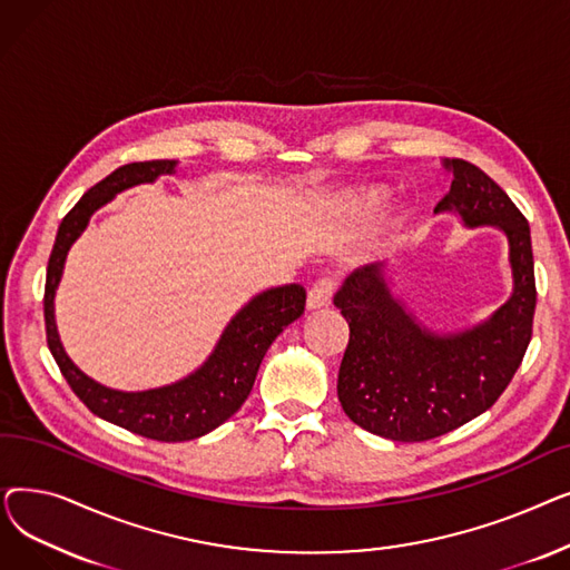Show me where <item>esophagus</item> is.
<instances>
[{
  "label": "esophagus",
  "mask_w": 570,
  "mask_h": 570,
  "mask_svg": "<svg viewBox=\"0 0 570 570\" xmlns=\"http://www.w3.org/2000/svg\"><path fill=\"white\" fill-rule=\"evenodd\" d=\"M333 291H335V282L333 279H318L309 293H307V309H325L331 307L333 303Z\"/></svg>",
  "instance_id": "esophagus-1"
}]
</instances>
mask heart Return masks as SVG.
Returning a JSON list of instances; mask_svg holds the SVG:
<instances>
[{"instance_id":"heart-1","label":"heart","mask_w":570,"mask_h":570,"mask_svg":"<svg viewBox=\"0 0 570 570\" xmlns=\"http://www.w3.org/2000/svg\"><path fill=\"white\" fill-rule=\"evenodd\" d=\"M363 203L367 205V207H379L381 205V196L379 194H365V198H363Z\"/></svg>"}]
</instances>
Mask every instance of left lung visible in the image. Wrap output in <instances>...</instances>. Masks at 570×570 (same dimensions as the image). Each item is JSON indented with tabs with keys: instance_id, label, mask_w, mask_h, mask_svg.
I'll return each mask as SVG.
<instances>
[{
	"instance_id": "left-lung-1",
	"label": "left lung",
	"mask_w": 570,
	"mask_h": 570,
	"mask_svg": "<svg viewBox=\"0 0 570 570\" xmlns=\"http://www.w3.org/2000/svg\"><path fill=\"white\" fill-rule=\"evenodd\" d=\"M451 191L434 213L494 226L508 239L513 293L483 323L434 333L397 301L383 263L355 269L335 295L348 323L337 395L355 425L393 441H428L485 413L515 376L531 342L535 279L529 222L490 175L443 159Z\"/></svg>"
}]
</instances>
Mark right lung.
Instances as JSON below:
<instances>
[{
    "mask_svg": "<svg viewBox=\"0 0 570 570\" xmlns=\"http://www.w3.org/2000/svg\"><path fill=\"white\" fill-rule=\"evenodd\" d=\"M177 161H138L112 170L99 185L89 189L71 213L62 219L55 237V247L48 261L43 316L48 348L65 374L71 391L80 402L104 421L125 428L134 434L155 441H189L217 430L222 423L245 404L249 397L265 351L277 340L284 327L305 312V288L301 284H286L267 288L239 309L215 346L207 361L170 385L153 391L125 393L112 391L82 374L67 355L57 335L55 323V293L65 273V263L71 245L82 235L89 219L112 200L119 191L136 185L155 183L159 175H173Z\"/></svg>",
    "mask_w": 570,
    "mask_h": 570,
    "instance_id": "obj_1",
    "label": "right lung"
}]
</instances>
